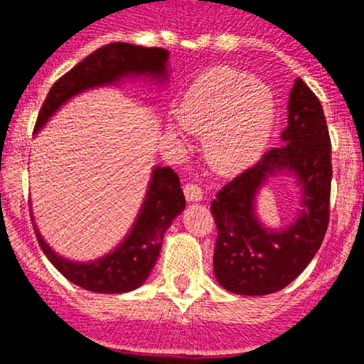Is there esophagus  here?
<instances>
[{
    "mask_svg": "<svg viewBox=\"0 0 364 364\" xmlns=\"http://www.w3.org/2000/svg\"><path fill=\"white\" fill-rule=\"evenodd\" d=\"M183 192H185V197L188 200H200L204 197L203 188H200V185H197V183H186V185L183 186Z\"/></svg>",
    "mask_w": 364,
    "mask_h": 364,
    "instance_id": "esophagus-1",
    "label": "esophagus"
}]
</instances>
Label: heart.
Returning <instances> with one entry per match:
<instances>
[{"label":"heart","instance_id":"obj_1","mask_svg":"<svg viewBox=\"0 0 364 364\" xmlns=\"http://www.w3.org/2000/svg\"><path fill=\"white\" fill-rule=\"evenodd\" d=\"M274 119L271 87L230 67L200 73L179 105V121L203 134L204 160L218 174H236L259 159Z\"/></svg>","mask_w":364,"mask_h":364}]
</instances>
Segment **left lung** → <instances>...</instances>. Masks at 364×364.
<instances>
[{
  "label": "left lung",
  "instance_id": "left-lung-1",
  "mask_svg": "<svg viewBox=\"0 0 364 364\" xmlns=\"http://www.w3.org/2000/svg\"><path fill=\"white\" fill-rule=\"evenodd\" d=\"M287 119L284 144L227 183L211 203L218 232L215 277L234 294L264 296L287 287L314 259L328 230L331 139L321 102L299 77L289 97ZM280 170L298 176L304 211L287 230L273 231L259 225L252 204L267 176Z\"/></svg>",
  "mask_w": 364,
  "mask_h": 364
}]
</instances>
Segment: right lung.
Returning <instances> with one entry per match:
<instances>
[{"label": "right lung", "instance_id": "obj_1", "mask_svg": "<svg viewBox=\"0 0 364 364\" xmlns=\"http://www.w3.org/2000/svg\"><path fill=\"white\" fill-rule=\"evenodd\" d=\"M168 53L161 47H139L114 42L84 58L53 84L36 117L35 134L73 95L97 86H105L128 75L167 77ZM185 209V196L179 176L171 167H155L141 213L123 243L109 255L93 262H72L50 250L36 230L40 248L53 266L72 284L100 294H121L137 289L151 273L161 250L165 230Z\"/></svg>", "mask_w": 364, "mask_h": 364}]
</instances>
